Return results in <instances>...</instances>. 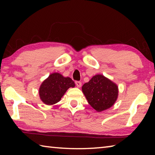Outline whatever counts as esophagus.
Listing matches in <instances>:
<instances>
[{"label": "esophagus", "mask_w": 155, "mask_h": 155, "mask_svg": "<svg viewBox=\"0 0 155 155\" xmlns=\"http://www.w3.org/2000/svg\"><path fill=\"white\" fill-rule=\"evenodd\" d=\"M75 84H76V85H77V86L78 87H80L81 86V84H82V83H81V81H75Z\"/></svg>", "instance_id": "1"}]
</instances>
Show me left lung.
Here are the masks:
<instances>
[{
    "label": "left lung",
    "mask_w": 155,
    "mask_h": 155,
    "mask_svg": "<svg viewBox=\"0 0 155 155\" xmlns=\"http://www.w3.org/2000/svg\"><path fill=\"white\" fill-rule=\"evenodd\" d=\"M82 91L89 104L98 112L110 108L118 95L117 86L101 74L94 76L84 84Z\"/></svg>",
    "instance_id": "8db88e82"
}]
</instances>
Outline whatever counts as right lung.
<instances>
[{
	"label": "right lung",
	"mask_w": 155,
	"mask_h": 155,
	"mask_svg": "<svg viewBox=\"0 0 155 155\" xmlns=\"http://www.w3.org/2000/svg\"><path fill=\"white\" fill-rule=\"evenodd\" d=\"M74 82L69 77H64L59 73L49 76L40 87V97L44 103L54 104L61 100L68 88L74 87Z\"/></svg>",
	"instance_id": "add662e5"
}]
</instances>
